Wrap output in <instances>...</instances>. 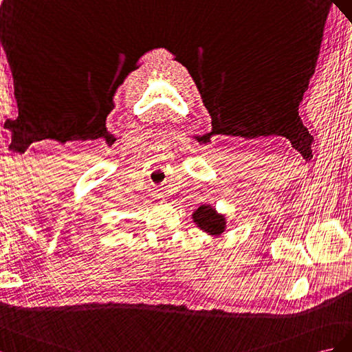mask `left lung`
<instances>
[{"label":"left lung","mask_w":352,"mask_h":352,"mask_svg":"<svg viewBox=\"0 0 352 352\" xmlns=\"http://www.w3.org/2000/svg\"><path fill=\"white\" fill-rule=\"evenodd\" d=\"M193 219L197 227H200L209 234H221L226 228V218L218 215L217 210L209 205L199 206L193 214Z\"/></svg>","instance_id":"8db88e82"}]
</instances>
